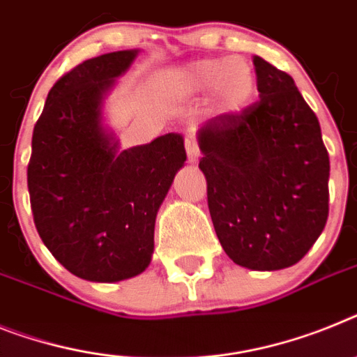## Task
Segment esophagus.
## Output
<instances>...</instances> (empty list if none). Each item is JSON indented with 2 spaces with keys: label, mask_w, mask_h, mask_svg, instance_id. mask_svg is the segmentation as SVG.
Segmentation results:
<instances>
[{
  "label": "esophagus",
  "mask_w": 357,
  "mask_h": 357,
  "mask_svg": "<svg viewBox=\"0 0 357 357\" xmlns=\"http://www.w3.org/2000/svg\"><path fill=\"white\" fill-rule=\"evenodd\" d=\"M185 149H187L188 161H190V163H196V161L199 160L202 152H199V146H197L194 134H187V136H185Z\"/></svg>",
  "instance_id": "34e87169"
}]
</instances>
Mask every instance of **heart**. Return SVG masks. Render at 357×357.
Instances as JSON below:
<instances>
[{
  "label": "heart",
  "instance_id": "b5f03b06",
  "mask_svg": "<svg viewBox=\"0 0 357 357\" xmlns=\"http://www.w3.org/2000/svg\"><path fill=\"white\" fill-rule=\"evenodd\" d=\"M165 83L178 98H197L215 92L220 105L229 112L243 110L256 92V76L245 59H199L170 70Z\"/></svg>",
  "mask_w": 357,
  "mask_h": 357
}]
</instances>
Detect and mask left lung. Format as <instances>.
Returning a JSON list of instances; mask_svg holds the SVG:
<instances>
[{
  "mask_svg": "<svg viewBox=\"0 0 357 357\" xmlns=\"http://www.w3.org/2000/svg\"><path fill=\"white\" fill-rule=\"evenodd\" d=\"M259 100L199 128V169L227 256L250 271L298 263L325 229L331 161L294 79L254 56Z\"/></svg>",
  "mask_w": 357,
  "mask_h": 357,
  "instance_id": "8db88e82",
  "label": "left lung"
}]
</instances>
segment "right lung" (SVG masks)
Listing matches in <instances>:
<instances>
[{
    "mask_svg": "<svg viewBox=\"0 0 357 357\" xmlns=\"http://www.w3.org/2000/svg\"><path fill=\"white\" fill-rule=\"evenodd\" d=\"M136 56L103 54L63 74L32 134L26 181L38 234L68 272L98 283L149 266L155 215L187 160L179 134L119 151L103 127L105 96Z\"/></svg>",
    "mask_w": 357,
    "mask_h": 357,
    "instance_id": "obj_1",
    "label": "right lung"
}]
</instances>
